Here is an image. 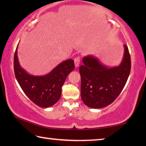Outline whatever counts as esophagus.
I'll return each mask as SVG.
<instances>
[{
    "label": "esophagus",
    "mask_w": 146,
    "mask_h": 146,
    "mask_svg": "<svg viewBox=\"0 0 146 146\" xmlns=\"http://www.w3.org/2000/svg\"><path fill=\"white\" fill-rule=\"evenodd\" d=\"M80 58L79 56H78V57H76L75 59H74V62H75V66L76 68L78 67L79 64H80Z\"/></svg>",
    "instance_id": "1"
}]
</instances>
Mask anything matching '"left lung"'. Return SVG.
Masks as SVG:
<instances>
[{
  "label": "left lung",
  "instance_id": "1",
  "mask_svg": "<svg viewBox=\"0 0 146 146\" xmlns=\"http://www.w3.org/2000/svg\"><path fill=\"white\" fill-rule=\"evenodd\" d=\"M119 66L108 67L93 55L84 56L79 68L81 98L91 108H102L111 104L126 84L131 71V58L126 45Z\"/></svg>",
  "mask_w": 146,
  "mask_h": 146
}]
</instances>
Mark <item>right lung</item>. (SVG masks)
I'll list each match as a JSON object with an SVG mask.
<instances>
[{
	"instance_id": "right-lung-1",
	"label": "right lung",
	"mask_w": 146,
	"mask_h": 146,
	"mask_svg": "<svg viewBox=\"0 0 146 146\" xmlns=\"http://www.w3.org/2000/svg\"><path fill=\"white\" fill-rule=\"evenodd\" d=\"M17 46L14 56L15 75L20 86L29 99L41 108H49L60 99L63 86L68 75L75 68L72 59L64 60L48 74L35 76L20 65Z\"/></svg>"
}]
</instances>
